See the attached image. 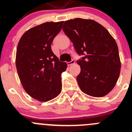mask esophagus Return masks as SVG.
<instances>
[{
  "mask_svg": "<svg viewBox=\"0 0 132 132\" xmlns=\"http://www.w3.org/2000/svg\"><path fill=\"white\" fill-rule=\"evenodd\" d=\"M74 63H75V61H74V60H71V61H70V62H67V64H68V66H71V65L73 64Z\"/></svg>",
  "mask_w": 132,
  "mask_h": 132,
  "instance_id": "1",
  "label": "esophagus"
}]
</instances>
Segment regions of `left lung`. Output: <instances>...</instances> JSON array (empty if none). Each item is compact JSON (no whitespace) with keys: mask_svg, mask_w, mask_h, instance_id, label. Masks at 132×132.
<instances>
[{"mask_svg":"<svg viewBox=\"0 0 132 132\" xmlns=\"http://www.w3.org/2000/svg\"><path fill=\"white\" fill-rule=\"evenodd\" d=\"M63 31L82 59L77 80L81 91L93 97H102L112 90L119 78L121 61L115 39L102 25L90 19L65 21Z\"/></svg>","mask_w":132,"mask_h":132,"instance_id":"8db88e82","label":"left lung"}]
</instances>
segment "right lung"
I'll list each match as a JSON object with an SVG mask.
<instances>
[{
	"instance_id": "right-lung-1",
	"label": "right lung",
	"mask_w": 132,
	"mask_h": 132,
	"mask_svg": "<svg viewBox=\"0 0 132 132\" xmlns=\"http://www.w3.org/2000/svg\"><path fill=\"white\" fill-rule=\"evenodd\" d=\"M63 21L46 22L27 30L18 42L16 66L20 82L29 96L48 102L61 93V73L67 64L60 62L51 44L62 29Z\"/></svg>"
}]
</instances>
